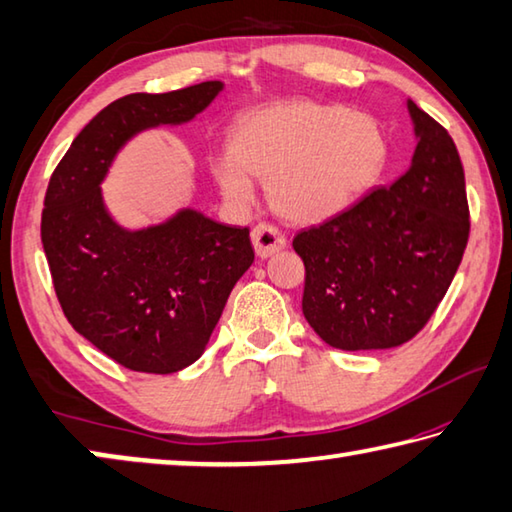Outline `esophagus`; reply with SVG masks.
I'll return each mask as SVG.
<instances>
[{
    "label": "esophagus",
    "mask_w": 512,
    "mask_h": 512,
    "mask_svg": "<svg viewBox=\"0 0 512 512\" xmlns=\"http://www.w3.org/2000/svg\"><path fill=\"white\" fill-rule=\"evenodd\" d=\"M250 239L255 244V253L259 257H271L287 246V237L280 228H275L271 223H257L253 232H250Z\"/></svg>",
    "instance_id": "1"
}]
</instances>
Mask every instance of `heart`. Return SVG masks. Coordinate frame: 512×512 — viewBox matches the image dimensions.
I'll list each match as a JSON object with an SVG mask.
<instances>
[{
	"label": "heart",
	"instance_id": "b5f03b06",
	"mask_svg": "<svg viewBox=\"0 0 512 512\" xmlns=\"http://www.w3.org/2000/svg\"><path fill=\"white\" fill-rule=\"evenodd\" d=\"M388 155L368 115L314 101H277L250 110L230 133V153L212 160L225 201L255 203V179L268 180L277 214L320 223L341 214L375 185Z\"/></svg>",
	"mask_w": 512,
	"mask_h": 512
}]
</instances>
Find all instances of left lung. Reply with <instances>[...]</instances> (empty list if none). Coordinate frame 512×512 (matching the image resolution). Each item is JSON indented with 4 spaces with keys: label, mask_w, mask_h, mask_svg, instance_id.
Listing matches in <instances>:
<instances>
[{
    "label": "left lung",
    "mask_w": 512,
    "mask_h": 512,
    "mask_svg": "<svg viewBox=\"0 0 512 512\" xmlns=\"http://www.w3.org/2000/svg\"><path fill=\"white\" fill-rule=\"evenodd\" d=\"M413 162L391 187L293 237L305 262L302 314L327 345L386 350L429 323L470 237L465 173L443 126L409 101Z\"/></svg>",
    "instance_id": "obj_1"
}]
</instances>
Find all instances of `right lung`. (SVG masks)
<instances>
[{
	"mask_svg": "<svg viewBox=\"0 0 512 512\" xmlns=\"http://www.w3.org/2000/svg\"><path fill=\"white\" fill-rule=\"evenodd\" d=\"M221 88L126 94L76 135L51 173L40 232L56 298L76 332L128 370L169 375L201 357L255 250L248 228L194 210L128 232L108 216L99 183L126 140L189 121Z\"/></svg>",
	"mask_w": 512,
	"mask_h": 512,
	"instance_id": "1",
	"label": "right lung"
}]
</instances>
